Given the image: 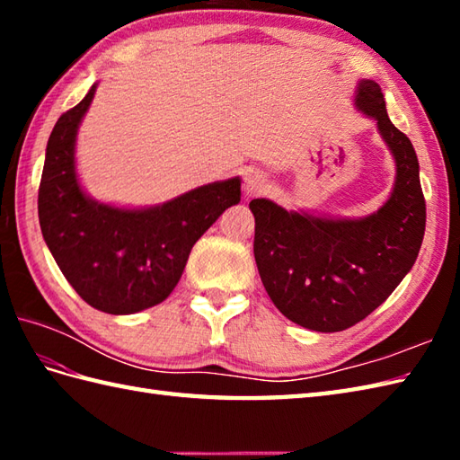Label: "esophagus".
Instances as JSON below:
<instances>
[{
	"label": "esophagus",
	"mask_w": 460,
	"mask_h": 460,
	"mask_svg": "<svg viewBox=\"0 0 460 460\" xmlns=\"http://www.w3.org/2000/svg\"><path fill=\"white\" fill-rule=\"evenodd\" d=\"M267 188V178L257 170H251L245 173V181H243V190L247 195H259Z\"/></svg>",
	"instance_id": "esophagus-1"
}]
</instances>
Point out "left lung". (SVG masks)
Instances as JSON below:
<instances>
[{"instance_id":"left-lung-1","label":"left lung","mask_w":460,"mask_h":460,"mask_svg":"<svg viewBox=\"0 0 460 460\" xmlns=\"http://www.w3.org/2000/svg\"><path fill=\"white\" fill-rule=\"evenodd\" d=\"M356 106L377 122L395 160V185L376 213L332 219L252 199L255 261L270 300L288 320L316 332L358 324L392 295L421 249L425 198L411 140L397 130L374 81H359Z\"/></svg>"}]
</instances>
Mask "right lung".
<instances>
[{"label": "right lung", "mask_w": 460, "mask_h": 460, "mask_svg": "<svg viewBox=\"0 0 460 460\" xmlns=\"http://www.w3.org/2000/svg\"><path fill=\"white\" fill-rule=\"evenodd\" d=\"M96 84L49 136L39 185V225L76 295L106 314L160 305L219 215L241 201V180L213 181L155 208L122 209L91 199L76 180L75 142Z\"/></svg>", "instance_id": "right-lung-1"}]
</instances>
